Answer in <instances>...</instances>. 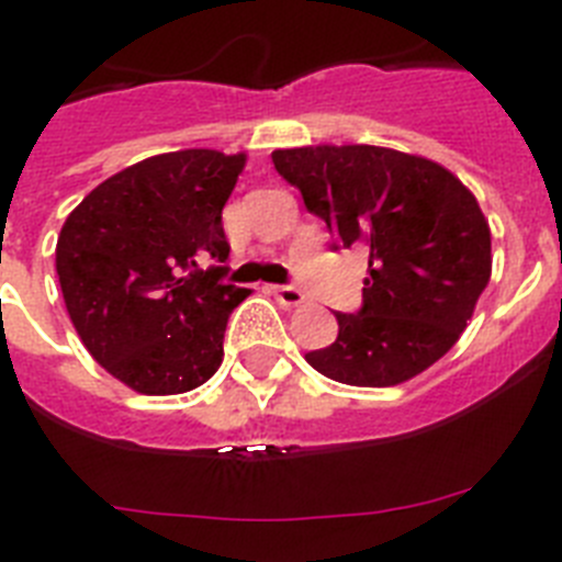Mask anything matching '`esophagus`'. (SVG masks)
<instances>
[{"label":"esophagus","mask_w":562,"mask_h":562,"mask_svg":"<svg viewBox=\"0 0 562 562\" xmlns=\"http://www.w3.org/2000/svg\"><path fill=\"white\" fill-rule=\"evenodd\" d=\"M272 295L278 297V304H284V306L304 304V297H306L297 286H272Z\"/></svg>","instance_id":"esophagus-1"}]
</instances>
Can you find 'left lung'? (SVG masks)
<instances>
[{"label":"left lung","mask_w":562,"mask_h":562,"mask_svg":"<svg viewBox=\"0 0 562 562\" xmlns=\"http://www.w3.org/2000/svg\"><path fill=\"white\" fill-rule=\"evenodd\" d=\"M272 162L335 250L369 247L360 312H335L337 340L306 355L312 369L389 389L448 355L493 272L490 225L459 177L382 146L278 148Z\"/></svg>","instance_id":"8db88e82"}]
</instances>
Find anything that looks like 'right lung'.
Instances as JSON below:
<instances>
[{
    "label": "right lung",
    "instance_id": "add662e5",
    "mask_svg": "<svg viewBox=\"0 0 562 562\" xmlns=\"http://www.w3.org/2000/svg\"><path fill=\"white\" fill-rule=\"evenodd\" d=\"M245 160L186 148L134 162L89 191L58 233L69 321L132 391L186 394L222 366L227 317L250 295L222 284L231 252L222 207Z\"/></svg>",
    "mask_w": 562,
    "mask_h": 562
}]
</instances>
